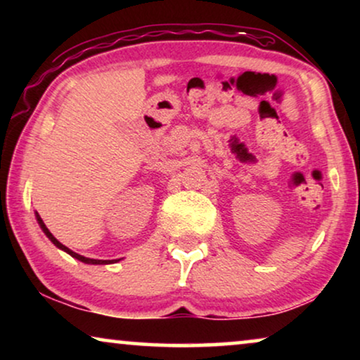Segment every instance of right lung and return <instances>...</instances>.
Here are the masks:
<instances>
[{"instance_id":"add662e5","label":"right lung","mask_w":360,"mask_h":360,"mask_svg":"<svg viewBox=\"0 0 360 360\" xmlns=\"http://www.w3.org/2000/svg\"><path fill=\"white\" fill-rule=\"evenodd\" d=\"M36 219H37V223H39V226H41V229L44 231V234H46V236H47V238H49V239H51V240H52V243H53V244H56L58 249L65 250V252H67V254H70V255H72V257H75L77 260H82V262H83V264H115V262H120V260H121V259H115V260H98V259H88V257H83V255H80V254H77V252H73V250H70V249H68V248H65V245H63V244H60V243H58V240H57L56 238H53V236L51 234V231H49V229L46 228V224H44V223H42L41 216H39L37 213H36Z\"/></svg>"}]
</instances>
